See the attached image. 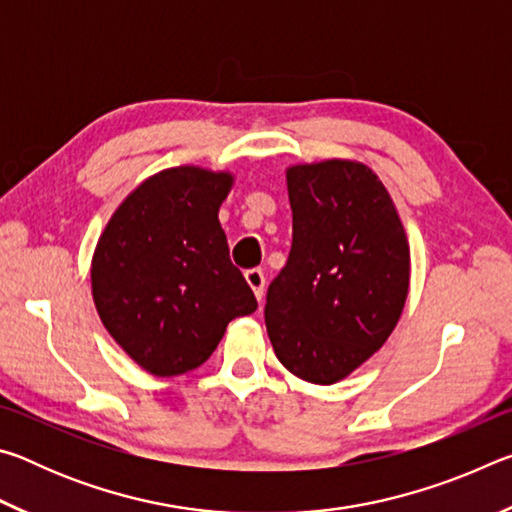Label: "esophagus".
<instances>
[{"label": "esophagus", "mask_w": 512, "mask_h": 512, "mask_svg": "<svg viewBox=\"0 0 512 512\" xmlns=\"http://www.w3.org/2000/svg\"><path fill=\"white\" fill-rule=\"evenodd\" d=\"M246 282L250 284V289L255 291L257 300L264 298V287H266V277L262 273V268H250V271H246Z\"/></svg>", "instance_id": "obj_1"}]
</instances>
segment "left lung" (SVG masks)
<instances>
[{"mask_svg": "<svg viewBox=\"0 0 512 512\" xmlns=\"http://www.w3.org/2000/svg\"><path fill=\"white\" fill-rule=\"evenodd\" d=\"M287 189L293 244L266 293V332L284 368L329 386L366 363L400 320L409 239L368 164H293Z\"/></svg>", "mask_w": 512, "mask_h": 512, "instance_id": "8db88e82", "label": "left lung"}]
</instances>
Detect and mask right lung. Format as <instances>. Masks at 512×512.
Wrapping results in <instances>:
<instances>
[{
    "label": "right lung",
    "mask_w": 512,
    "mask_h": 512,
    "mask_svg": "<svg viewBox=\"0 0 512 512\" xmlns=\"http://www.w3.org/2000/svg\"><path fill=\"white\" fill-rule=\"evenodd\" d=\"M232 185L230 171L194 164L158 171L121 201L94 248L101 323L155 377L198 368L230 320L257 309L219 223Z\"/></svg>",
    "instance_id": "obj_1"
}]
</instances>
